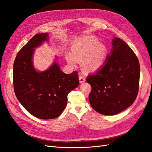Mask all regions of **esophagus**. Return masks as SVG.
Returning <instances> with one entry per match:
<instances>
[{"label": "esophagus", "mask_w": 152, "mask_h": 152, "mask_svg": "<svg viewBox=\"0 0 152 152\" xmlns=\"http://www.w3.org/2000/svg\"><path fill=\"white\" fill-rule=\"evenodd\" d=\"M85 80H86L85 77H84L83 75H81L80 73V75H79V81H80V83H82V82H85Z\"/></svg>", "instance_id": "obj_1"}]
</instances>
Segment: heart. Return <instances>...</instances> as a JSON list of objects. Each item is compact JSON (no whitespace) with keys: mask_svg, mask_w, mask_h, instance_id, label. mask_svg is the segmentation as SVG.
<instances>
[{"mask_svg":"<svg viewBox=\"0 0 152 152\" xmlns=\"http://www.w3.org/2000/svg\"><path fill=\"white\" fill-rule=\"evenodd\" d=\"M72 55L68 54L66 59L69 63L74 64L81 60L82 66L87 71L97 70L103 64L107 56V49L98 39L93 36H87L74 41L72 48Z\"/></svg>","mask_w":152,"mask_h":152,"instance_id":"b5f03b06","label":"heart"}]
</instances>
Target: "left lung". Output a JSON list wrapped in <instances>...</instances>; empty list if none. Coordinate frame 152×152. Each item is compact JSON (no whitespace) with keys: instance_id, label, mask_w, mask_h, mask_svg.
Instances as JSON below:
<instances>
[{"instance_id":"1","label":"left lung","mask_w":152,"mask_h":152,"mask_svg":"<svg viewBox=\"0 0 152 152\" xmlns=\"http://www.w3.org/2000/svg\"><path fill=\"white\" fill-rule=\"evenodd\" d=\"M140 63L131 48L118 37L103 65L86 81L91 86L89 103L97 112L113 115L132 104L139 90Z\"/></svg>"}]
</instances>
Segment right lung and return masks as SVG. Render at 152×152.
Masks as SVG:
<instances>
[{
  "mask_svg": "<svg viewBox=\"0 0 152 152\" xmlns=\"http://www.w3.org/2000/svg\"><path fill=\"white\" fill-rule=\"evenodd\" d=\"M48 39V34L34 35L18 52L13 65V86L17 99L31 115L44 120L60 115L66 106L68 93L79 84L77 71L66 74L56 62L44 72H39L34 68V48Z\"/></svg>",
  "mask_w": 152,
  "mask_h": 152,
  "instance_id": "1",
  "label": "right lung"
}]
</instances>
